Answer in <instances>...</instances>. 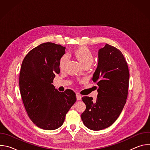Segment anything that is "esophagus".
Listing matches in <instances>:
<instances>
[{
    "mask_svg": "<svg viewBox=\"0 0 150 150\" xmlns=\"http://www.w3.org/2000/svg\"><path fill=\"white\" fill-rule=\"evenodd\" d=\"M76 99H77V100H81V96L79 94H76Z\"/></svg>",
    "mask_w": 150,
    "mask_h": 150,
    "instance_id": "esophagus-1",
    "label": "esophagus"
}]
</instances>
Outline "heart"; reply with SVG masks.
I'll list each match as a JSON object with an SVG mask.
<instances>
[{"instance_id": "b5f03b06", "label": "heart", "mask_w": 150, "mask_h": 150, "mask_svg": "<svg viewBox=\"0 0 150 150\" xmlns=\"http://www.w3.org/2000/svg\"><path fill=\"white\" fill-rule=\"evenodd\" d=\"M72 55L75 57L84 66H91L94 62V55L92 51L85 46H80L74 49L72 52ZM67 61V57L62 56L59 61V67L60 69H63L65 66Z\"/></svg>"}]
</instances>
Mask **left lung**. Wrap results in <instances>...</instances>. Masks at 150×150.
Wrapping results in <instances>:
<instances>
[{
	"label": "left lung",
	"instance_id": "1",
	"mask_svg": "<svg viewBox=\"0 0 150 150\" xmlns=\"http://www.w3.org/2000/svg\"><path fill=\"white\" fill-rule=\"evenodd\" d=\"M129 72L127 62L117 48L106 44L98 51L97 68L92 78L98 88L96 100L82 98L86 109L81 119L88 129L99 131L111 126L126 102Z\"/></svg>",
	"mask_w": 150,
	"mask_h": 150
}]
</instances>
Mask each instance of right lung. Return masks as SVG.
<instances>
[{"instance_id": "obj_1", "label": "right lung", "mask_w": 150, "mask_h": 150, "mask_svg": "<svg viewBox=\"0 0 150 150\" xmlns=\"http://www.w3.org/2000/svg\"><path fill=\"white\" fill-rule=\"evenodd\" d=\"M65 47L47 42L30 50L21 65L19 85L25 109L38 127L54 130L60 127L69 110L76 100L75 92H59L53 85L55 74L60 73L59 61Z\"/></svg>"}]
</instances>
